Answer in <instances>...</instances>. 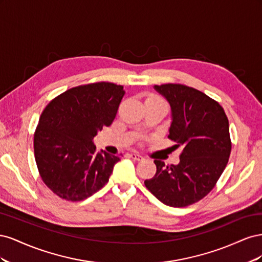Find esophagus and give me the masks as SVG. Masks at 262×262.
Masks as SVG:
<instances>
[{
  "label": "esophagus",
  "instance_id": "obj_1",
  "mask_svg": "<svg viewBox=\"0 0 262 262\" xmlns=\"http://www.w3.org/2000/svg\"><path fill=\"white\" fill-rule=\"evenodd\" d=\"M130 157L132 158V160H134V161H142V160H143V156L138 154V153H131Z\"/></svg>",
  "mask_w": 262,
  "mask_h": 262
}]
</instances>
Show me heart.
Listing matches in <instances>:
<instances>
[{
  "label": "heart",
  "mask_w": 262,
  "mask_h": 262,
  "mask_svg": "<svg viewBox=\"0 0 262 262\" xmlns=\"http://www.w3.org/2000/svg\"><path fill=\"white\" fill-rule=\"evenodd\" d=\"M150 98H155V99H158V100H161L160 98H157V97H150ZM161 101H163V100H161Z\"/></svg>",
  "instance_id": "heart-1"
}]
</instances>
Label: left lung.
I'll list each match as a JSON object with an SVG mask.
<instances>
[{"label": "left lung", "instance_id": "left-lung-1", "mask_svg": "<svg viewBox=\"0 0 262 262\" xmlns=\"http://www.w3.org/2000/svg\"><path fill=\"white\" fill-rule=\"evenodd\" d=\"M154 90L170 106L168 138L182 153L177 165L155 160V176L144 184L168 207H187L207 195L226 167L232 148L228 119L217 101L192 87L164 84Z\"/></svg>", "mask_w": 262, "mask_h": 262}]
</instances>
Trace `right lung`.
Listing matches in <instances>:
<instances>
[{
    "label": "right lung",
    "mask_w": 262,
    "mask_h": 262,
    "mask_svg": "<svg viewBox=\"0 0 262 262\" xmlns=\"http://www.w3.org/2000/svg\"><path fill=\"white\" fill-rule=\"evenodd\" d=\"M123 86L94 83L73 87L45 108L34 136L41 179L53 193L82 201L104 187L120 157L97 152L94 138L115 120Z\"/></svg>",
    "instance_id": "right-lung-1"
}]
</instances>
